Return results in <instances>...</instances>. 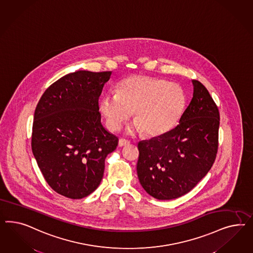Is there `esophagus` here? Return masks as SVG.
I'll use <instances>...</instances> for the list:
<instances>
[{
  "instance_id": "esophagus-1",
  "label": "esophagus",
  "mask_w": 253,
  "mask_h": 253,
  "mask_svg": "<svg viewBox=\"0 0 253 253\" xmlns=\"http://www.w3.org/2000/svg\"><path fill=\"white\" fill-rule=\"evenodd\" d=\"M129 144H130V141H129V140H126V139H123V138H121V139L119 140V146H127V145H129Z\"/></svg>"
}]
</instances>
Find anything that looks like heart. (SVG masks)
Listing matches in <instances>:
<instances>
[{
    "instance_id": "1",
    "label": "heart",
    "mask_w": 253,
    "mask_h": 253,
    "mask_svg": "<svg viewBox=\"0 0 253 253\" xmlns=\"http://www.w3.org/2000/svg\"><path fill=\"white\" fill-rule=\"evenodd\" d=\"M186 96L180 85L148 76H130L105 93L99 102L108 128L119 130L134 111L135 129L147 136L171 130L184 112Z\"/></svg>"
}]
</instances>
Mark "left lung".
<instances>
[{
    "label": "left lung",
    "mask_w": 253,
    "mask_h": 253,
    "mask_svg": "<svg viewBox=\"0 0 253 253\" xmlns=\"http://www.w3.org/2000/svg\"><path fill=\"white\" fill-rule=\"evenodd\" d=\"M192 84L193 98L176 127L138 144V179L155 199H177L191 191L216 159L219 110L204 85L197 80Z\"/></svg>",
    "instance_id": "1"
}]
</instances>
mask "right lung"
Here are the masks:
<instances>
[{"instance_id":"obj_1","label":"right lung","mask_w":253,"mask_h":253,"mask_svg":"<svg viewBox=\"0 0 253 253\" xmlns=\"http://www.w3.org/2000/svg\"><path fill=\"white\" fill-rule=\"evenodd\" d=\"M111 71L78 70L50 85L34 113L31 148L52 189L80 199L94 191L119 138L101 123L98 99Z\"/></svg>"}]
</instances>
